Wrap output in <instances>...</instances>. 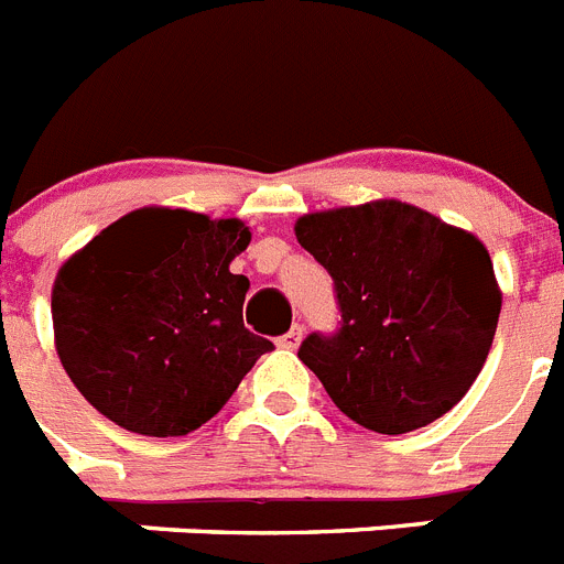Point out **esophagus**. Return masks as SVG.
<instances>
[{
  "instance_id": "obj_1",
  "label": "esophagus",
  "mask_w": 564,
  "mask_h": 564,
  "mask_svg": "<svg viewBox=\"0 0 564 564\" xmlns=\"http://www.w3.org/2000/svg\"><path fill=\"white\" fill-rule=\"evenodd\" d=\"M302 343V325H293L291 332L279 337V346L282 348H296Z\"/></svg>"
}]
</instances>
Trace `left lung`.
<instances>
[{"mask_svg":"<svg viewBox=\"0 0 564 564\" xmlns=\"http://www.w3.org/2000/svg\"><path fill=\"white\" fill-rule=\"evenodd\" d=\"M293 230L334 279L337 334H308L300 360L339 412L380 435L446 415L469 392L499 325L487 248L394 198L308 213Z\"/></svg>","mask_w":564,"mask_h":564,"instance_id":"1","label":"left lung"}]
</instances>
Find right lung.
<instances>
[{
    "label": "right lung",
    "instance_id": "1",
    "mask_svg": "<svg viewBox=\"0 0 564 564\" xmlns=\"http://www.w3.org/2000/svg\"><path fill=\"white\" fill-rule=\"evenodd\" d=\"M250 245L239 218L143 207L59 268L54 346L72 383L118 426L152 438L198 430L271 339L245 328L250 282L230 262Z\"/></svg>",
    "mask_w": 564,
    "mask_h": 564
}]
</instances>
